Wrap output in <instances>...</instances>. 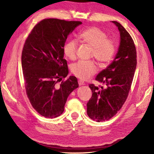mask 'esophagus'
I'll return each mask as SVG.
<instances>
[{"label": "esophagus", "instance_id": "esophagus-1", "mask_svg": "<svg viewBox=\"0 0 154 154\" xmlns=\"http://www.w3.org/2000/svg\"><path fill=\"white\" fill-rule=\"evenodd\" d=\"M78 83H79V86L84 85H85L84 81H81V80H79V81H78Z\"/></svg>", "mask_w": 154, "mask_h": 154}]
</instances>
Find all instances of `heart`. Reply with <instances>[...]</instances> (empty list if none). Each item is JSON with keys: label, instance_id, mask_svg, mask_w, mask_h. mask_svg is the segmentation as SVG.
I'll return each mask as SVG.
<instances>
[{"label": "heart", "instance_id": "b5f03b06", "mask_svg": "<svg viewBox=\"0 0 154 154\" xmlns=\"http://www.w3.org/2000/svg\"><path fill=\"white\" fill-rule=\"evenodd\" d=\"M80 38L87 45L93 48L91 57L98 61L100 65L110 63L116 54V46L114 41L108 38L106 33L97 27L86 29L80 34ZM77 42L69 40L63 47L65 56L70 60L76 58ZM72 73L81 80H87L97 72V66L94 61L80 60L72 66Z\"/></svg>", "mask_w": 154, "mask_h": 154}]
</instances>
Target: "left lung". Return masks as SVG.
Returning <instances> with one entry per match:
<instances>
[{
    "mask_svg": "<svg viewBox=\"0 0 154 154\" xmlns=\"http://www.w3.org/2000/svg\"><path fill=\"white\" fill-rule=\"evenodd\" d=\"M120 32V45L113 62L100 72L96 81L104 86L91 84L92 96L87 103V114L97 122L109 120L120 110L128 97L137 65L134 42L120 23L112 21Z\"/></svg>",
    "mask_w": 154,
    "mask_h": 154,
    "instance_id": "8db88e82",
    "label": "left lung"
}]
</instances>
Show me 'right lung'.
<instances>
[{"label": "right lung", "instance_id": "add662e5", "mask_svg": "<svg viewBox=\"0 0 154 154\" xmlns=\"http://www.w3.org/2000/svg\"><path fill=\"white\" fill-rule=\"evenodd\" d=\"M81 21L45 19L34 26L22 51L26 94L33 108L43 117L55 118L64 112L68 97L79 87L68 74L63 47L69 34Z\"/></svg>", "mask_w": 154, "mask_h": 154}]
</instances>
